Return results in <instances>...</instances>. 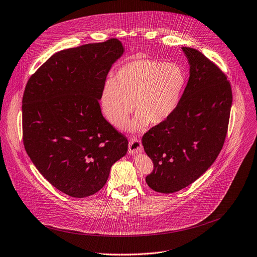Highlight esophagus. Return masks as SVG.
<instances>
[{
  "instance_id": "34e87169",
  "label": "esophagus",
  "mask_w": 257,
  "mask_h": 257,
  "mask_svg": "<svg viewBox=\"0 0 257 257\" xmlns=\"http://www.w3.org/2000/svg\"><path fill=\"white\" fill-rule=\"evenodd\" d=\"M143 151V146L140 140L133 139L128 143V153L130 154H137L141 153Z\"/></svg>"
}]
</instances>
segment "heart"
Returning <instances> with one entry per match:
<instances>
[{"label":"heart","mask_w":257,"mask_h":257,"mask_svg":"<svg viewBox=\"0 0 257 257\" xmlns=\"http://www.w3.org/2000/svg\"><path fill=\"white\" fill-rule=\"evenodd\" d=\"M185 85V73L177 64L136 60L122 66L105 84L102 111L112 125L121 127L135 107L138 113L125 128L139 132L150 122H165L178 107Z\"/></svg>","instance_id":"heart-1"}]
</instances>
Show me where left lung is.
Returning a JSON list of instances; mask_svg holds the SVG:
<instances>
[{
    "instance_id": "obj_1",
    "label": "left lung",
    "mask_w": 257,
    "mask_h": 257,
    "mask_svg": "<svg viewBox=\"0 0 257 257\" xmlns=\"http://www.w3.org/2000/svg\"><path fill=\"white\" fill-rule=\"evenodd\" d=\"M189 79L181 101L168 119L142 138L154 169L148 186L173 193L190 185L213 165L222 149L232 93L222 71L199 50L181 47Z\"/></svg>"
}]
</instances>
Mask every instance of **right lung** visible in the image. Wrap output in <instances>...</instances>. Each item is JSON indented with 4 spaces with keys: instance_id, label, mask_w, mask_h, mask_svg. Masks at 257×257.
I'll return each mask as SVG.
<instances>
[{
    "instance_id": "right-lung-1",
    "label": "right lung",
    "mask_w": 257,
    "mask_h": 257,
    "mask_svg": "<svg viewBox=\"0 0 257 257\" xmlns=\"http://www.w3.org/2000/svg\"><path fill=\"white\" fill-rule=\"evenodd\" d=\"M123 53L117 39L58 51L26 86V151L44 178L72 197L102 189L113 164L127 152L126 138L98 104L107 75Z\"/></svg>"
}]
</instances>
